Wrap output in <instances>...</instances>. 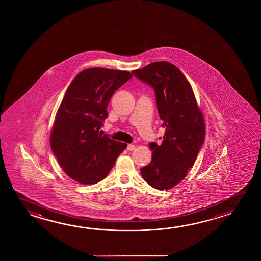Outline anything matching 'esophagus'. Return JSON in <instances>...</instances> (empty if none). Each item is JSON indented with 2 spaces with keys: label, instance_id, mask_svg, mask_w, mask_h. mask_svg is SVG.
Here are the masks:
<instances>
[{
  "label": "esophagus",
  "instance_id": "1",
  "mask_svg": "<svg viewBox=\"0 0 261 261\" xmlns=\"http://www.w3.org/2000/svg\"><path fill=\"white\" fill-rule=\"evenodd\" d=\"M135 148H136V145H135L129 144V145H127V150H128V151H133Z\"/></svg>",
  "mask_w": 261,
  "mask_h": 261
}]
</instances>
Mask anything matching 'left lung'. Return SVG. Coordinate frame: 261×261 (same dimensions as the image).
Instances as JSON below:
<instances>
[{
	"instance_id": "1",
	"label": "left lung",
	"mask_w": 261,
	"mask_h": 261,
	"mask_svg": "<svg viewBox=\"0 0 261 261\" xmlns=\"http://www.w3.org/2000/svg\"><path fill=\"white\" fill-rule=\"evenodd\" d=\"M133 74L152 86L162 127L161 145L150 143L152 160L140 169L146 183L168 190L180 183L196 161L205 140V121L188 79L168 62H154Z\"/></svg>"
}]
</instances>
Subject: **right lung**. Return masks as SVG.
I'll return each mask as SVG.
<instances>
[{
    "instance_id": "add662e5",
    "label": "right lung",
    "mask_w": 261,
    "mask_h": 261,
    "mask_svg": "<svg viewBox=\"0 0 261 261\" xmlns=\"http://www.w3.org/2000/svg\"><path fill=\"white\" fill-rule=\"evenodd\" d=\"M127 71L86 69L67 88L56 114L50 144L66 175L78 183L96 184L107 177L127 145L103 136L112 95L132 78Z\"/></svg>"
}]
</instances>
